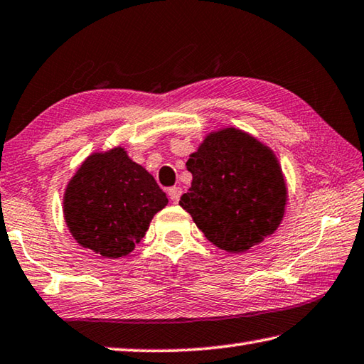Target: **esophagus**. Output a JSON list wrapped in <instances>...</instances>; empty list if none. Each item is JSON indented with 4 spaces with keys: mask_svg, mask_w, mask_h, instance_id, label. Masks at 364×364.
Returning a JSON list of instances; mask_svg holds the SVG:
<instances>
[{
    "mask_svg": "<svg viewBox=\"0 0 364 364\" xmlns=\"http://www.w3.org/2000/svg\"><path fill=\"white\" fill-rule=\"evenodd\" d=\"M168 195H169V200L173 201L174 204L179 203L181 200V195H182V188L181 187H171L168 190Z\"/></svg>",
    "mask_w": 364,
    "mask_h": 364,
    "instance_id": "obj_1",
    "label": "esophagus"
}]
</instances>
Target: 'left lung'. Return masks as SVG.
I'll list each match as a JSON object with an SVG mask.
<instances>
[{"mask_svg": "<svg viewBox=\"0 0 364 364\" xmlns=\"http://www.w3.org/2000/svg\"><path fill=\"white\" fill-rule=\"evenodd\" d=\"M187 169L193 179L179 204L218 249L247 252L282 223L289 201L282 166L250 133L235 127L208 133Z\"/></svg>", "mask_w": 364, "mask_h": 364, "instance_id": "left-lung-1", "label": "left lung"}]
</instances>
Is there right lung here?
<instances>
[{
  "label": "right lung",
  "instance_id": "right-lung-1",
  "mask_svg": "<svg viewBox=\"0 0 364 364\" xmlns=\"http://www.w3.org/2000/svg\"><path fill=\"white\" fill-rule=\"evenodd\" d=\"M166 204L154 176L115 146L82 161L65 188L63 217L80 247L115 259L134 250Z\"/></svg>",
  "mask_w": 364,
  "mask_h": 364
}]
</instances>
